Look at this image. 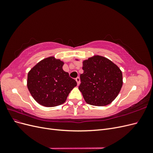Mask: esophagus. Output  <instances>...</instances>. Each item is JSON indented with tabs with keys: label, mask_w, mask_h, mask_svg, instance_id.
Returning a JSON list of instances; mask_svg holds the SVG:
<instances>
[{
	"label": "esophagus",
	"mask_w": 153,
	"mask_h": 153,
	"mask_svg": "<svg viewBox=\"0 0 153 153\" xmlns=\"http://www.w3.org/2000/svg\"><path fill=\"white\" fill-rule=\"evenodd\" d=\"M75 80H76V82H77V85H79V84H80V78L79 77H77Z\"/></svg>",
	"instance_id": "1"
}]
</instances>
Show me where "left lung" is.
<instances>
[{
  "instance_id": "8db88e82",
  "label": "left lung",
  "mask_w": 153,
  "mask_h": 153,
  "mask_svg": "<svg viewBox=\"0 0 153 153\" xmlns=\"http://www.w3.org/2000/svg\"><path fill=\"white\" fill-rule=\"evenodd\" d=\"M78 89L88 104L106 106L115 99L123 85V74L119 67L100 55L83 61Z\"/></svg>"
}]
</instances>
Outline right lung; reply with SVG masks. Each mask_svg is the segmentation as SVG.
Listing matches in <instances>:
<instances>
[{"mask_svg": "<svg viewBox=\"0 0 153 153\" xmlns=\"http://www.w3.org/2000/svg\"><path fill=\"white\" fill-rule=\"evenodd\" d=\"M64 62L54 57L46 58L32 68L27 76V87L41 105L53 107L65 102L76 82L62 69Z\"/></svg>", "mask_w": 153, "mask_h": 153, "instance_id": "1", "label": "right lung"}]
</instances>
